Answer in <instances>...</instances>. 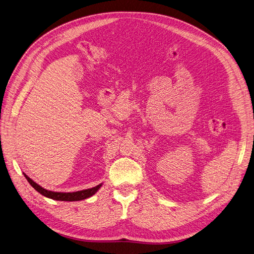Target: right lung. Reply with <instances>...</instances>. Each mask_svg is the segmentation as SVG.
Wrapping results in <instances>:
<instances>
[{
	"label": "right lung",
	"instance_id": "right-lung-1",
	"mask_svg": "<svg viewBox=\"0 0 254 254\" xmlns=\"http://www.w3.org/2000/svg\"><path fill=\"white\" fill-rule=\"evenodd\" d=\"M24 177L26 178V180L28 181V183L35 188L40 194L44 195L45 197L51 198L53 200H58V201H79V200H83L87 199L91 196H93L99 189L102 184H100L96 187H93L91 189H86V190H81V191H76V192H71V193H61V192H53V191H48L46 189H44L43 187H41L40 185H38L36 182H33L30 178H28L25 174Z\"/></svg>",
	"mask_w": 254,
	"mask_h": 254
}]
</instances>
